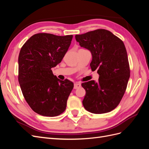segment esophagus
Here are the masks:
<instances>
[{
  "label": "esophagus",
  "instance_id": "obj_1",
  "mask_svg": "<svg viewBox=\"0 0 149 149\" xmlns=\"http://www.w3.org/2000/svg\"><path fill=\"white\" fill-rule=\"evenodd\" d=\"M81 84L80 83H74V89H78V88H79L81 87Z\"/></svg>",
  "mask_w": 149,
  "mask_h": 149
}]
</instances>
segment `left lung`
<instances>
[{"mask_svg": "<svg viewBox=\"0 0 149 149\" xmlns=\"http://www.w3.org/2000/svg\"><path fill=\"white\" fill-rule=\"evenodd\" d=\"M79 45L91 53L92 70H97L98 82L82 83L86 91L83 104L94 114L109 112L119 105L130 77L127 51L122 40L111 31L97 29L76 35Z\"/></svg>", "mask_w": 149, "mask_h": 149, "instance_id": "1", "label": "left lung"}]
</instances>
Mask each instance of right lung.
Segmentation results:
<instances>
[{"instance_id": "obj_1", "label": "right lung", "mask_w": 149, "mask_h": 149, "mask_svg": "<svg viewBox=\"0 0 149 149\" xmlns=\"http://www.w3.org/2000/svg\"><path fill=\"white\" fill-rule=\"evenodd\" d=\"M73 35L35 34L22 47L19 56V82L26 102L34 112L43 116L63 112L73 83L58 79L52 68L61 61Z\"/></svg>"}]
</instances>
